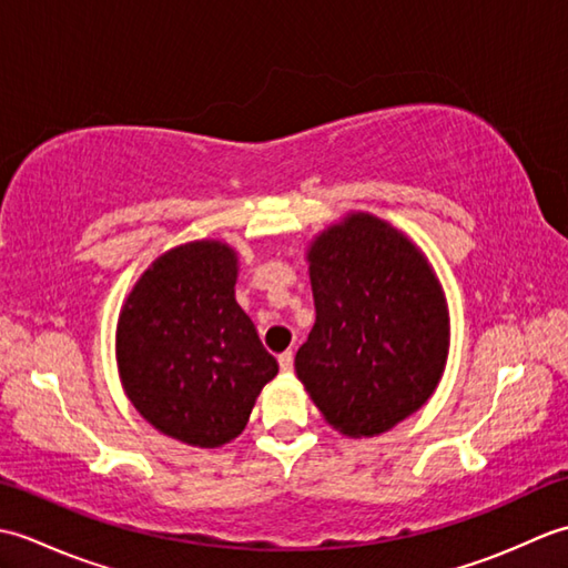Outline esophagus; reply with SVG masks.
Returning a JSON list of instances; mask_svg holds the SVG:
<instances>
[{"instance_id":"esophagus-1","label":"esophagus","mask_w":568,"mask_h":568,"mask_svg":"<svg viewBox=\"0 0 568 568\" xmlns=\"http://www.w3.org/2000/svg\"><path fill=\"white\" fill-rule=\"evenodd\" d=\"M293 361H295L293 352H283L281 356H277V364H281L283 373H293Z\"/></svg>"}]
</instances>
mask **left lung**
I'll return each mask as SVG.
<instances>
[{
  "mask_svg": "<svg viewBox=\"0 0 568 568\" xmlns=\"http://www.w3.org/2000/svg\"><path fill=\"white\" fill-rule=\"evenodd\" d=\"M315 327L295 373L344 437H376L437 390L449 356V305L413 239L368 212H348L310 241Z\"/></svg>",
  "mask_w": 568,
  "mask_h": 568,
  "instance_id": "1",
  "label": "left lung"
}]
</instances>
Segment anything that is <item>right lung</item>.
<instances>
[{"instance_id": "obj_1", "label": "right lung", "mask_w": 568, "mask_h": 568, "mask_svg": "<svg viewBox=\"0 0 568 568\" xmlns=\"http://www.w3.org/2000/svg\"><path fill=\"white\" fill-rule=\"evenodd\" d=\"M236 277L234 246L187 241L141 273L116 322V368L131 405L165 437L200 449L236 439L277 376L236 303Z\"/></svg>"}]
</instances>
